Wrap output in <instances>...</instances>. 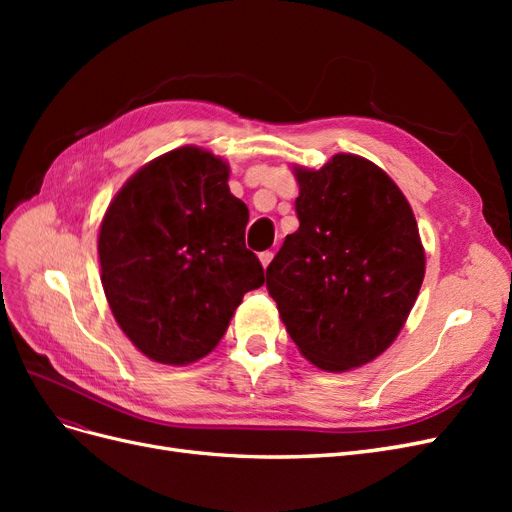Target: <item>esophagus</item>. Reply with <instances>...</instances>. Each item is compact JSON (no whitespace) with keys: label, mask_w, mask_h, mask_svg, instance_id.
Returning <instances> with one entry per match:
<instances>
[{"label":"esophagus","mask_w":512,"mask_h":512,"mask_svg":"<svg viewBox=\"0 0 512 512\" xmlns=\"http://www.w3.org/2000/svg\"><path fill=\"white\" fill-rule=\"evenodd\" d=\"M258 258H260V262H262V267L267 269V267H269V262L273 260V252H260V256H258Z\"/></svg>","instance_id":"esophagus-1"}]
</instances>
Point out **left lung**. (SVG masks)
<instances>
[{"label":"left lung","mask_w":512,"mask_h":512,"mask_svg":"<svg viewBox=\"0 0 512 512\" xmlns=\"http://www.w3.org/2000/svg\"><path fill=\"white\" fill-rule=\"evenodd\" d=\"M294 177L299 228L267 267V290L309 363L361 367L395 342L421 290L414 213L382 168L352 153Z\"/></svg>","instance_id":"8db88e82"}]
</instances>
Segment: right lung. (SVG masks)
Returning <instances> with one entry per match:
<instances>
[{"label":"right lung","mask_w":512,"mask_h":512,"mask_svg":"<svg viewBox=\"0 0 512 512\" xmlns=\"http://www.w3.org/2000/svg\"><path fill=\"white\" fill-rule=\"evenodd\" d=\"M230 168L200 147L151 160L108 205L98 237L102 286L130 342L151 361L188 365L224 337L243 294L265 284L245 247L250 211Z\"/></svg>","instance_id":"right-lung-1"}]
</instances>
